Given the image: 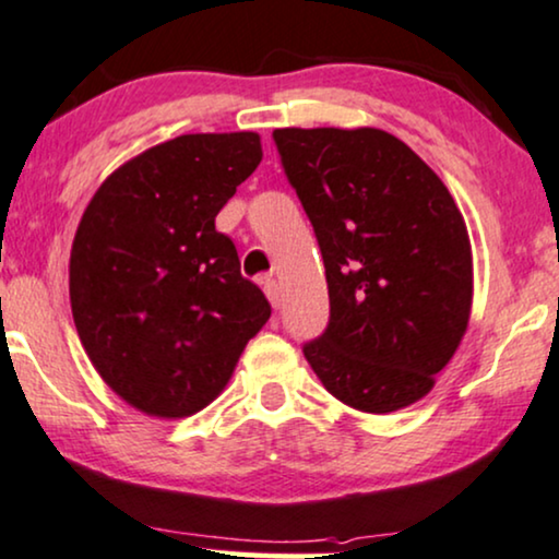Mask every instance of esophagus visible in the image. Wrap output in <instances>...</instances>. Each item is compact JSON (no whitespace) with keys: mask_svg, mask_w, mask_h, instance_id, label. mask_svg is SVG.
Wrapping results in <instances>:
<instances>
[{"mask_svg":"<svg viewBox=\"0 0 559 559\" xmlns=\"http://www.w3.org/2000/svg\"><path fill=\"white\" fill-rule=\"evenodd\" d=\"M263 292H265V296H267V301H271L273 307L278 309V307H281V286H278V281L263 278Z\"/></svg>","mask_w":559,"mask_h":559,"instance_id":"obj_1","label":"esophagus"}]
</instances>
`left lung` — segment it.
I'll list each match as a JSON object with an SVG mask.
<instances>
[{"label":"left lung","instance_id":"8db88e82","mask_svg":"<svg viewBox=\"0 0 559 559\" xmlns=\"http://www.w3.org/2000/svg\"><path fill=\"white\" fill-rule=\"evenodd\" d=\"M324 260L330 324L304 345L332 397L390 415L433 390L469 324L472 245L443 180L392 133L275 129Z\"/></svg>","mask_w":559,"mask_h":559}]
</instances>
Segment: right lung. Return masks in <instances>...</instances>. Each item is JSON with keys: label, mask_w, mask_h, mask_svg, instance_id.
Masks as SVG:
<instances>
[{"label": "right lung", "mask_w": 559, "mask_h": 559, "mask_svg": "<svg viewBox=\"0 0 559 559\" xmlns=\"http://www.w3.org/2000/svg\"><path fill=\"white\" fill-rule=\"evenodd\" d=\"M260 159L255 131L186 133L112 169L80 218L76 335L105 384L150 418L211 405L271 317L214 224Z\"/></svg>", "instance_id": "1"}]
</instances>
